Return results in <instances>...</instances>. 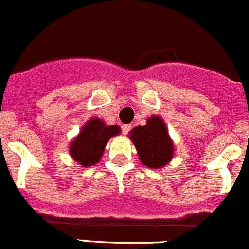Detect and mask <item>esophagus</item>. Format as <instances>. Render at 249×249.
Listing matches in <instances>:
<instances>
[{
    "mask_svg": "<svg viewBox=\"0 0 249 249\" xmlns=\"http://www.w3.org/2000/svg\"><path fill=\"white\" fill-rule=\"evenodd\" d=\"M131 129H132L131 124H123V126H122V133L127 134L129 131H131Z\"/></svg>",
    "mask_w": 249,
    "mask_h": 249,
    "instance_id": "obj_1",
    "label": "esophagus"
}]
</instances>
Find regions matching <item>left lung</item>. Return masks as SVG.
<instances>
[{"instance_id": "left-lung-1", "label": "left lung", "mask_w": 249, "mask_h": 249, "mask_svg": "<svg viewBox=\"0 0 249 249\" xmlns=\"http://www.w3.org/2000/svg\"><path fill=\"white\" fill-rule=\"evenodd\" d=\"M128 137L136 146L141 162L149 169H162L174 158V141L160 116L146 118L145 126L134 127Z\"/></svg>"}]
</instances>
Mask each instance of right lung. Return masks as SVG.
<instances>
[{
  "label": "right lung",
  "instance_id": "1",
  "mask_svg": "<svg viewBox=\"0 0 249 249\" xmlns=\"http://www.w3.org/2000/svg\"><path fill=\"white\" fill-rule=\"evenodd\" d=\"M120 133L117 124L108 126L101 118H89L70 143V155L82 167L94 166L100 161L110 138Z\"/></svg>",
  "mask_w": 249,
  "mask_h": 249
}]
</instances>
